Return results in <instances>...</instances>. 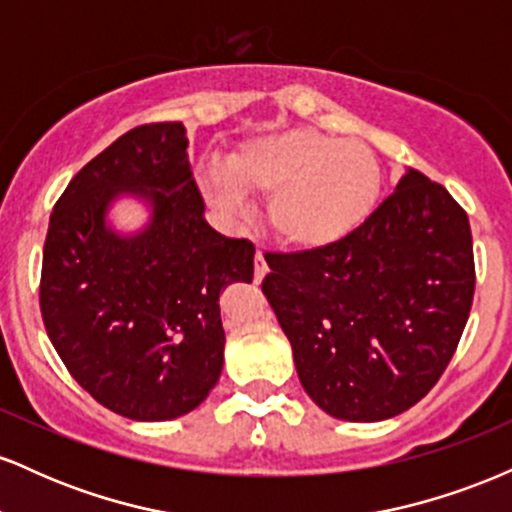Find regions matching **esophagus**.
Segmentation results:
<instances>
[{"instance_id": "1", "label": "esophagus", "mask_w": 512, "mask_h": 512, "mask_svg": "<svg viewBox=\"0 0 512 512\" xmlns=\"http://www.w3.org/2000/svg\"><path fill=\"white\" fill-rule=\"evenodd\" d=\"M267 272H269V267H267V260H264V252L257 250V255H255V281H262L264 274H267Z\"/></svg>"}]
</instances>
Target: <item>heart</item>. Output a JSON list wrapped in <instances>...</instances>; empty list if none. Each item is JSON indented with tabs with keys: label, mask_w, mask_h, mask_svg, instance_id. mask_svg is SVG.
Here are the masks:
<instances>
[{
	"label": "heart",
	"mask_w": 512,
	"mask_h": 512,
	"mask_svg": "<svg viewBox=\"0 0 512 512\" xmlns=\"http://www.w3.org/2000/svg\"><path fill=\"white\" fill-rule=\"evenodd\" d=\"M199 185L216 209L245 214V192L269 195L267 221L291 250H325L361 228L383 187V168L366 144L310 127L250 139L228 158V173L207 166Z\"/></svg>",
	"instance_id": "heart-1"
}]
</instances>
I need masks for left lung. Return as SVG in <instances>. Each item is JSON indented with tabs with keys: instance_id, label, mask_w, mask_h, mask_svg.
<instances>
[{
	"instance_id": "obj_1",
	"label": "left lung",
	"mask_w": 512,
	"mask_h": 512,
	"mask_svg": "<svg viewBox=\"0 0 512 512\" xmlns=\"http://www.w3.org/2000/svg\"><path fill=\"white\" fill-rule=\"evenodd\" d=\"M262 293L289 337L303 390L344 421H383L424 399L472 310L469 219L438 182L407 170L342 243L267 252Z\"/></svg>"
}]
</instances>
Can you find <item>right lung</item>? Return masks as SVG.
<instances>
[{
    "instance_id": "right-lung-1",
    "label": "right lung",
    "mask_w": 512,
    "mask_h": 512,
    "mask_svg": "<svg viewBox=\"0 0 512 512\" xmlns=\"http://www.w3.org/2000/svg\"><path fill=\"white\" fill-rule=\"evenodd\" d=\"M132 194L152 207L134 237L107 224ZM255 245L204 221L182 122L129 129L74 175L50 214L40 313L72 378L134 421H168L207 399L223 368L219 296L252 281Z\"/></svg>"
}]
</instances>
